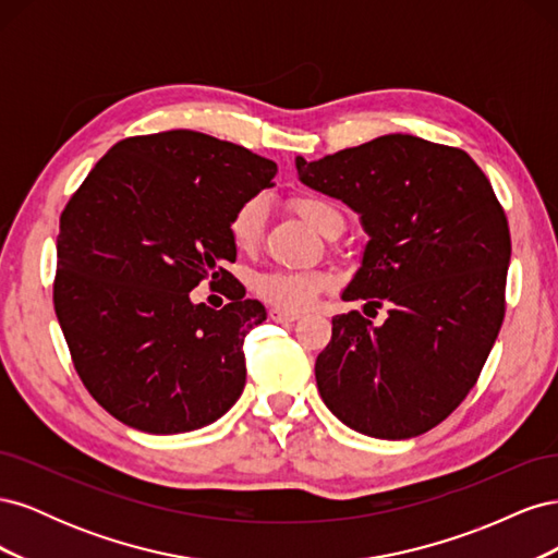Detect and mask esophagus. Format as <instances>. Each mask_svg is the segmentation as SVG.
Here are the masks:
<instances>
[{"label":"esophagus","mask_w":558,"mask_h":558,"mask_svg":"<svg viewBox=\"0 0 558 558\" xmlns=\"http://www.w3.org/2000/svg\"><path fill=\"white\" fill-rule=\"evenodd\" d=\"M269 318L279 320V324H291V320H298V318H300V314H298V312H286V310L272 307V310H269Z\"/></svg>","instance_id":"1"}]
</instances>
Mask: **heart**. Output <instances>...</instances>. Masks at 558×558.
<instances>
[{
	"label": "heart",
	"instance_id": "heart-1",
	"mask_svg": "<svg viewBox=\"0 0 558 558\" xmlns=\"http://www.w3.org/2000/svg\"><path fill=\"white\" fill-rule=\"evenodd\" d=\"M293 211L305 221L310 228L318 230L324 234V230L330 226L332 218H342L340 211H337L330 202L314 197V195H298L291 199ZM265 216L267 207L263 197H248L238 209L232 211L230 221H228V234L232 246L251 253L258 246L263 226H265ZM330 286V277L324 272H307V269H269V272H260L256 279H253V289L256 293L286 312H302L307 310L316 295L320 291H326Z\"/></svg>",
	"mask_w": 558,
	"mask_h": 558
}]
</instances>
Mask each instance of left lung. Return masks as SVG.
I'll return each instance as SVG.
<instances>
[{
    "label": "left lung",
    "instance_id": "1",
    "mask_svg": "<svg viewBox=\"0 0 558 558\" xmlns=\"http://www.w3.org/2000/svg\"><path fill=\"white\" fill-rule=\"evenodd\" d=\"M300 181L361 214L363 265L342 300L388 307L332 318L314 373L326 408L379 440L435 428L477 384L505 318L508 216L465 150L412 134L307 162Z\"/></svg>",
    "mask_w": 558,
    "mask_h": 558
}]
</instances>
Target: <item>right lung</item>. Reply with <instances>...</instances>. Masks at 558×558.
<instances>
[{
    "label": "right lung",
    "instance_id": "add662e5",
    "mask_svg": "<svg viewBox=\"0 0 558 558\" xmlns=\"http://www.w3.org/2000/svg\"><path fill=\"white\" fill-rule=\"evenodd\" d=\"M277 162L193 130L118 142L60 216L53 305L88 393L125 426L189 433L244 391V337L265 320L226 263L232 211L272 185ZM223 282L221 311L195 306Z\"/></svg>",
    "mask_w": 558,
    "mask_h": 558
}]
</instances>
